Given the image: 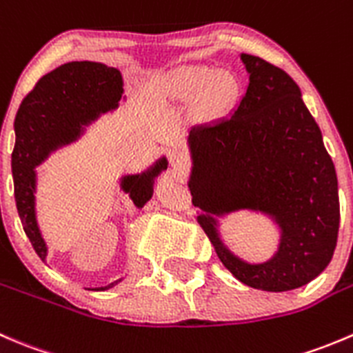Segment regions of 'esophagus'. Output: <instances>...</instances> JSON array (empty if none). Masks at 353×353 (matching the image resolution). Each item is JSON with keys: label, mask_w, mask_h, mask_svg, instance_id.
<instances>
[{"label": "esophagus", "mask_w": 353, "mask_h": 353, "mask_svg": "<svg viewBox=\"0 0 353 353\" xmlns=\"http://www.w3.org/2000/svg\"><path fill=\"white\" fill-rule=\"evenodd\" d=\"M170 165H172L173 172L178 173V175H183L188 168L187 156H183L181 152H172L170 154Z\"/></svg>", "instance_id": "esophagus-1"}]
</instances>
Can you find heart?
<instances>
[{"instance_id": "heart-1", "label": "heart", "mask_w": 353, "mask_h": 353, "mask_svg": "<svg viewBox=\"0 0 353 353\" xmlns=\"http://www.w3.org/2000/svg\"><path fill=\"white\" fill-rule=\"evenodd\" d=\"M166 92L172 99H194L202 94V104L209 117L226 113L240 94V83L235 75L216 72L208 66L180 68L166 80Z\"/></svg>"}]
</instances>
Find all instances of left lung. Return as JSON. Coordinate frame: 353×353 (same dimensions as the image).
I'll return each mask as SVG.
<instances>
[{
	"label": "left lung",
	"mask_w": 353,
	"mask_h": 353,
	"mask_svg": "<svg viewBox=\"0 0 353 353\" xmlns=\"http://www.w3.org/2000/svg\"><path fill=\"white\" fill-rule=\"evenodd\" d=\"M249 85L228 117L188 135L192 202L226 270L247 287L287 292L312 281L333 257L340 226L334 165L295 80L242 54ZM239 208L270 214L282 228L273 260L249 265L219 240L214 215Z\"/></svg>",
	"instance_id": "8db88e82"
}]
</instances>
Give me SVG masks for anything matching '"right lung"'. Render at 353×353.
Masks as SVG:
<instances>
[{
  "label": "right lung",
  "mask_w": 353,
  "mask_h": 353,
  "mask_svg": "<svg viewBox=\"0 0 353 353\" xmlns=\"http://www.w3.org/2000/svg\"><path fill=\"white\" fill-rule=\"evenodd\" d=\"M123 94L120 70L94 61H72L58 66L41 77L32 90L23 97L15 117V149L12 154L15 202L23 232L29 236L34 250L46 259V243L36 221V168L50 151L59 144L75 141L87 125L99 113L114 110ZM168 168L166 158L141 175L121 178V188L130 194L137 208L152 197L154 176ZM108 287L96 290H108Z\"/></svg>",
  "instance_id": "obj_1"
}]
</instances>
